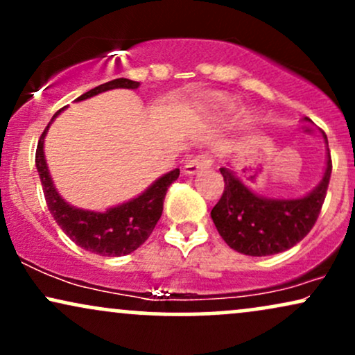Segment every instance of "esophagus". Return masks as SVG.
Here are the masks:
<instances>
[{
    "instance_id": "1",
    "label": "esophagus",
    "mask_w": 355,
    "mask_h": 355,
    "mask_svg": "<svg viewBox=\"0 0 355 355\" xmlns=\"http://www.w3.org/2000/svg\"><path fill=\"white\" fill-rule=\"evenodd\" d=\"M210 165H211V158L209 155H198V157L191 158L189 164L183 166V173L195 175L197 172H200V170L210 168Z\"/></svg>"
}]
</instances>
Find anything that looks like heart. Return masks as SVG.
Masks as SVG:
<instances>
[{
    "instance_id": "b5f03b06",
    "label": "heart",
    "mask_w": 355,
    "mask_h": 355,
    "mask_svg": "<svg viewBox=\"0 0 355 355\" xmlns=\"http://www.w3.org/2000/svg\"><path fill=\"white\" fill-rule=\"evenodd\" d=\"M210 107L214 108L215 112H218L220 115H227V113L234 110V103H232L229 98H225V96H215V98L210 101Z\"/></svg>"
}]
</instances>
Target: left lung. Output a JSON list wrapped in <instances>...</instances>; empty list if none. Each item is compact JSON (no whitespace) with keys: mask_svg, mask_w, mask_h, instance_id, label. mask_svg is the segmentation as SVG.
I'll list each match as a JSON object with an SVG mask.
<instances>
[{"mask_svg":"<svg viewBox=\"0 0 355 355\" xmlns=\"http://www.w3.org/2000/svg\"><path fill=\"white\" fill-rule=\"evenodd\" d=\"M324 138L327 144L325 133ZM220 173L225 189L210 214L220 237L240 254L266 257L288 250L312 230L327 193L332 160L327 148V165L319 185L302 198L287 200L260 197L225 166Z\"/></svg>","mask_w":355,"mask_h":355,"instance_id":"obj_1","label":"left lung"}]
</instances>
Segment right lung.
Segmentation results:
<instances>
[{"instance_id":"1","label":"right lung","mask_w":355,"mask_h":355,"mask_svg":"<svg viewBox=\"0 0 355 355\" xmlns=\"http://www.w3.org/2000/svg\"><path fill=\"white\" fill-rule=\"evenodd\" d=\"M140 87L138 81L128 78H116L100 87L89 89L78 96L76 101L92 98L98 93L108 92L115 88H128L137 89ZM64 108L58 110L51 118V121L63 112ZM50 121V123H51ZM48 123L44 132L40 137L38 146H36V168H38L40 180L43 185V193L46 198V205L53 218L60 225V229L70 237L76 245H80L85 250L92 254H98L103 257H121L132 254L137 250L146 239L152 235V232L157 225V222L162 217L164 211V200L168 187L177 180L180 170L175 168L172 172L165 173L158 180H155L152 185L146 189L144 193L138 195L133 200L121 203V205L112 207L105 211H92L76 209L61 198V195L56 191L53 180L48 172L46 160H44V137H46Z\"/></svg>"}]
</instances>
